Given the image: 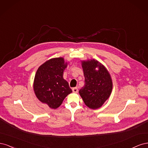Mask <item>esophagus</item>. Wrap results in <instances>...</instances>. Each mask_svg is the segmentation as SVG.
Returning <instances> with one entry per match:
<instances>
[{
  "label": "esophagus",
  "instance_id": "esophagus-1",
  "mask_svg": "<svg viewBox=\"0 0 148 148\" xmlns=\"http://www.w3.org/2000/svg\"><path fill=\"white\" fill-rule=\"evenodd\" d=\"M72 91H73V92L77 93V92H78V88H77V87H75V88H73L72 89Z\"/></svg>",
  "mask_w": 148,
  "mask_h": 148
}]
</instances>
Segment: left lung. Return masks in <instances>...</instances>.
<instances>
[{
	"label": "left lung",
	"instance_id": "8db88e82",
	"mask_svg": "<svg viewBox=\"0 0 148 148\" xmlns=\"http://www.w3.org/2000/svg\"><path fill=\"white\" fill-rule=\"evenodd\" d=\"M84 85L79 93L88 107L96 109L110 96L112 89L110 76L105 67L95 60L82 62ZM98 70L96 71L95 69Z\"/></svg>",
	"mask_w": 148,
	"mask_h": 148
}]
</instances>
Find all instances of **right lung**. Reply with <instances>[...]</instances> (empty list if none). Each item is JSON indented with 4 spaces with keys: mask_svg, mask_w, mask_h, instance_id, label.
<instances>
[{
    "mask_svg": "<svg viewBox=\"0 0 148 148\" xmlns=\"http://www.w3.org/2000/svg\"><path fill=\"white\" fill-rule=\"evenodd\" d=\"M62 57L54 58L39 67L34 82V91L38 99L51 109H57L65 97L72 92L63 78L66 63Z\"/></svg>",
    "mask_w": 148,
    "mask_h": 148,
    "instance_id": "obj_1",
    "label": "right lung"
}]
</instances>
